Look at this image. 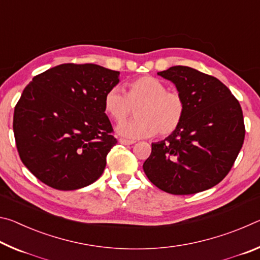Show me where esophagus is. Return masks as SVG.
Instances as JSON below:
<instances>
[{"label": "esophagus", "instance_id": "1", "mask_svg": "<svg viewBox=\"0 0 260 260\" xmlns=\"http://www.w3.org/2000/svg\"><path fill=\"white\" fill-rule=\"evenodd\" d=\"M119 143L124 144V146H131V144H134L135 141L133 140H126V139H120L119 140Z\"/></svg>", "mask_w": 260, "mask_h": 260}]
</instances>
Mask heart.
<instances>
[{"mask_svg":"<svg viewBox=\"0 0 260 260\" xmlns=\"http://www.w3.org/2000/svg\"><path fill=\"white\" fill-rule=\"evenodd\" d=\"M104 110L116 122L125 121L136 109V119L117 127L118 134L128 139H142L172 134L184 116L186 104L178 91L150 76L134 79L126 85V94L112 87L104 95Z\"/></svg>","mask_w":260,"mask_h":260,"instance_id":"heart-1","label":"heart"}]
</instances>
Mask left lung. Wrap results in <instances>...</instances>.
<instances>
[{
    "mask_svg": "<svg viewBox=\"0 0 260 260\" xmlns=\"http://www.w3.org/2000/svg\"><path fill=\"white\" fill-rule=\"evenodd\" d=\"M157 74L174 83L186 110L178 129L151 144L144 173L173 195L212 188L230 172L243 144L239 101L217 78L195 69L178 65Z\"/></svg>",
    "mask_w": 260,
    "mask_h": 260,
    "instance_id": "1",
    "label": "left lung"
}]
</instances>
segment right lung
<instances>
[{
  "label": "right lung",
  "instance_id": "right-lung-1",
  "mask_svg": "<svg viewBox=\"0 0 260 260\" xmlns=\"http://www.w3.org/2000/svg\"><path fill=\"white\" fill-rule=\"evenodd\" d=\"M119 72L96 64H61L35 76L14 113L16 146L23 164L58 190L95 182L117 140L104 95Z\"/></svg>",
  "mask_w": 260,
  "mask_h": 260
}]
</instances>
